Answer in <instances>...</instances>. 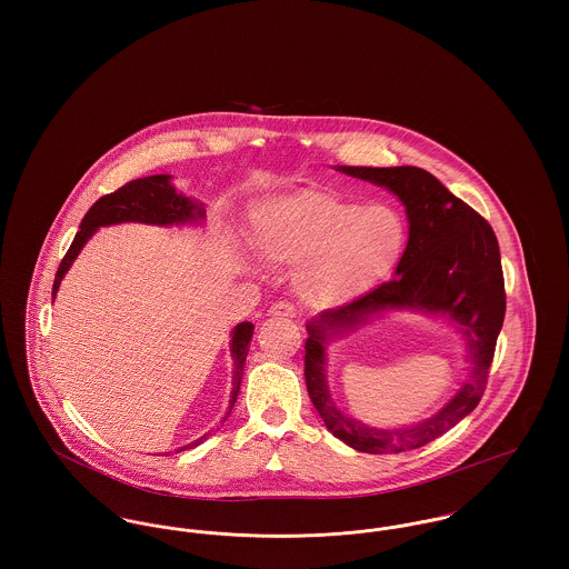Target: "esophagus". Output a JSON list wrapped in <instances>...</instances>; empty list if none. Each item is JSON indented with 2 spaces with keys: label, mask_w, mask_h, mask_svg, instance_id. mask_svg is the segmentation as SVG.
<instances>
[{
  "label": "esophagus",
  "mask_w": 569,
  "mask_h": 569,
  "mask_svg": "<svg viewBox=\"0 0 569 569\" xmlns=\"http://www.w3.org/2000/svg\"><path fill=\"white\" fill-rule=\"evenodd\" d=\"M269 316H273V318H296V316H298V309H296L293 302L280 300V302H276V305L269 307Z\"/></svg>",
  "instance_id": "obj_1"
}]
</instances>
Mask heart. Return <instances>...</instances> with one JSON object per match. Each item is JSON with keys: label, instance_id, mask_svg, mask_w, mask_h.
Returning a JSON list of instances; mask_svg holds the SVG:
<instances>
[{"label": "heart", "instance_id": "1", "mask_svg": "<svg viewBox=\"0 0 569 569\" xmlns=\"http://www.w3.org/2000/svg\"><path fill=\"white\" fill-rule=\"evenodd\" d=\"M253 244L271 262L300 264L298 289L316 307H341L372 291L399 262L406 219L386 203L305 188L258 206Z\"/></svg>", "mask_w": 569, "mask_h": 569}]
</instances>
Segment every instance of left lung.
<instances>
[{"label": "left lung", "mask_w": 569, "mask_h": 569, "mask_svg": "<svg viewBox=\"0 0 569 569\" xmlns=\"http://www.w3.org/2000/svg\"><path fill=\"white\" fill-rule=\"evenodd\" d=\"M339 170L386 186L403 201L409 241L392 280L307 325V390L335 438L363 453H401L447 433L478 407L487 390L488 368L506 313L499 244L487 219L422 168L339 166ZM386 308L445 312L463 328L472 350V372L459 395L436 417L406 430H377L346 417L325 386L323 346L329 332L351 329Z\"/></svg>", "instance_id": "1"}]
</instances>
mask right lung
Returning a JSON list of instances; mask_svg holds the SVG:
<instances>
[{
  "label": "right lung",
  "instance_id": "right-lung-1",
  "mask_svg": "<svg viewBox=\"0 0 569 569\" xmlns=\"http://www.w3.org/2000/svg\"><path fill=\"white\" fill-rule=\"evenodd\" d=\"M203 219V208L197 206L194 201H190L188 197L179 194L172 186H170V174H151V177H142V179H133L129 183H124L122 188H118L116 192H109L104 197H100L84 214L81 221V230L77 232L74 241L70 244L68 253L63 256L59 271L54 276V284H52V302L54 296L59 291V284L66 276V271L70 269V264L74 262V258L79 256L82 244L89 241V237L100 228V226H113V223H127V221H138V223H153V226H177V223H186V221H199ZM253 337V325L243 322L237 326L232 332V357H234V390H232V401L230 409L237 403L239 397V388H241V377H243L244 359L249 352V341ZM206 438V436H203ZM203 438H199L197 442H192L190 447H181L183 449H192L194 445H199Z\"/></svg>",
  "mask_w": 569,
  "mask_h": 569
}]
</instances>
